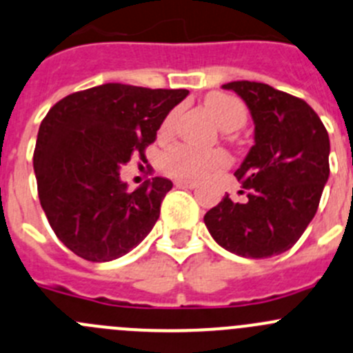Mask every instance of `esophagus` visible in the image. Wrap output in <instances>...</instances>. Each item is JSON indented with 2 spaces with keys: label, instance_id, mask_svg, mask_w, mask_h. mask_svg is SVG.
Here are the masks:
<instances>
[{
  "label": "esophagus",
  "instance_id": "1",
  "mask_svg": "<svg viewBox=\"0 0 353 353\" xmlns=\"http://www.w3.org/2000/svg\"><path fill=\"white\" fill-rule=\"evenodd\" d=\"M177 186H183V188H196L198 183H194V181H186V179H179L176 181Z\"/></svg>",
  "mask_w": 353,
  "mask_h": 353
}]
</instances>
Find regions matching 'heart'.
<instances>
[{
	"label": "heart",
	"instance_id": "obj_1",
	"mask_svg": "<svg viewBox=\"0 0 353 353\" xmlns=\"http://www.w3.org/2000/svg\"><path fill=\"white\" fill-rule=\"evenodd\" d=\"M208 112L222 131H238L246 122V108L238 98L224 93H212L205 100ZM176 122V112L169 114L160 125V136H169ZM229 163V157L221 150H198L190 145H176L160 159V165L167 174L186 179H200Z\"/></svg>",
	"mask_w": 353,
	"mask_h": 353
}]
</instances>
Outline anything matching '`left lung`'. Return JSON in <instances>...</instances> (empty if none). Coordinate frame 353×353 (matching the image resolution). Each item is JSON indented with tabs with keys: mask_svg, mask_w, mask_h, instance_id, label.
I'll use <instances>...</instances> for the list:
<instances>
[{
	"mask_svg": "<svg viewBox=\"0 0 353 353\" xmlns=\"http://www.w3.org/2000/svg\"><path fill=\"white\" fill-rule=\"evenodd\" d=\"M222 88L245 101L255 124V143L234 172L248 200L234 203L225 194L205 214V225L234 255H279L316 215L330 177V136L300 98L263 82L234 81Z\"/></svg>",
	"mask_w": 353,
	"mask_h": 353,
	"instance_id": "obj_1",
	"label": "left lung"
}]
</instances>
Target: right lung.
Returning <instances> with one entry per match:
<instances>
[{"label":"right lung","mask_w":353,"mask_h":353,"mask_svg":"<svg viewBox=\"0 0 353 353\" xmlns=\"http://www.w3.org/2000/svg\"><path fill=\"white\" fill-rule=\"evenodd\" d=\"M188 90L108 84L58 101L39 125L34 172L41 207L61 243L91 262L131 252L159 221L172 183L153 177L128 190L121 165L157 139Z\"/></svg>","instance_id":"obj_1"}]
</instances>
